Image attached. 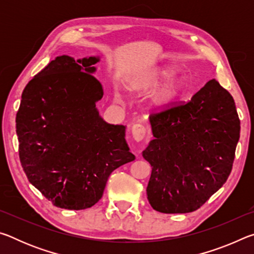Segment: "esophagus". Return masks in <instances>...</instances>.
I'll return each instance as SVG.
<instances>
[{"label": "esophagus", "mask_w": 254, "mask_h": 254, "mask_svg": "<svg viewBox=\"0 0 254 254\" xmlns=\"http://www.w3.org/2000/svg\"><path fill=\"white\" fill-rule=\"evenodd\" d=\"M131 132H132V135H133V139L135 141H142L145 136V133H147V128H145L144 126L142 124H133V127L131 128Z\"/></svg>", "instance_id": "34e87169"}]
</instances>
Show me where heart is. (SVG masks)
Instances as JSON below:
<instances>
[{
  "instance_id": "1",
  "label": "heart",
  "mask_w": 254,
  "mask_h": 254,
  "mask_svg": "<svg viewBox=\"0 0 254 254\" xmlns=\"http://www.w3.org/2000/svg\"><path fill=\"white\" fill-rule=\"evenodd\" d=\"M176 69L170 66H162L156 68L147 74L142 75L131 84L133 89H152L168 79L175 74ZM186 81L183 77H174L163 83L152 96V104L156 107H162L173 103L184 91Z\"/></svg>"
}]
</instances>
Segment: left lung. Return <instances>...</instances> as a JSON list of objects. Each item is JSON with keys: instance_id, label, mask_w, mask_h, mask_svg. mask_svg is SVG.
<instances>
[{"instance_id": "1", "label": "left lung", "mask_w": 254, "mask_h": 254, "mask_svg": "<svg viewBox=\"0 0 254 254\" xmlns=\"http://www.w3.org/2000/svg\"><path fill=\"white\" fill-rule=\"evenodd\" d=\"M154 139L142 152L152 167L147 195L166 214L198 209L229 178L240 139L231 94L212 79L191 100L149 117Z\"/></svg>"}]
</instances>
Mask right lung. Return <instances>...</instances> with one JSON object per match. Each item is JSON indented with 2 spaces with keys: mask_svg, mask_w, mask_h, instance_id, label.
Instances as JSON below:
<instances>
[{
  "mask_svg": "<svg viewBox=\"0 0 254 254\" xmlns=\"http://www.w3.org/2000/svg\"><path fill=\"white\" fill-rule=\"evenodd\" d=\"M98 57L59 56L23 89L16 134L25 175L55 206L92 207L112 171L133 161L126 127L106 123L96 109L103 87Z\"/></svg>",
  "mask_w": 254,
  "mask_h": 254,
  "instance_id": "add662e5",
  "label": "right lung"
}]
</instances>
